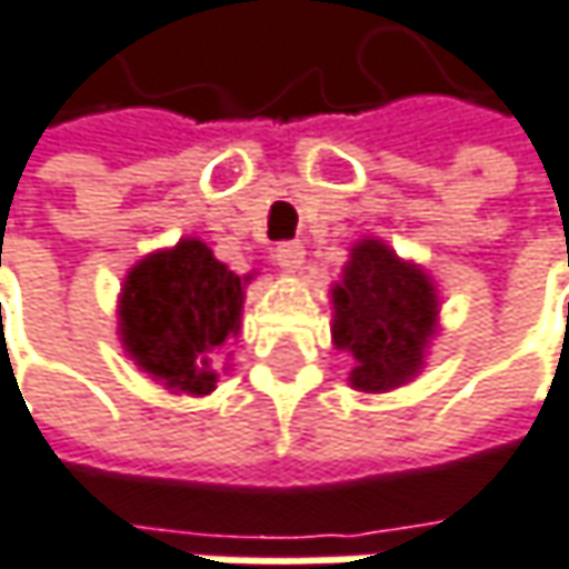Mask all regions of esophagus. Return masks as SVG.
I'll return each instance as SVG.
<instances>
[{
	"label": "esophagus",
	"mask_w": 569,
	"mask_h": 569,
	"mask_svg": "<svg viewBox=\"0 0 569 569\" xmlns=\"http://www.w3.org/2000/svg\"><path fill=\"white\" fill-rule=\"evenodd\" d=\"M273 260H277L283 270L296 273V270H302V263H306V247H302L299 240H283V243L273 247Z\"/></svg>",
	"instance_id": "1"
}]
</instances>
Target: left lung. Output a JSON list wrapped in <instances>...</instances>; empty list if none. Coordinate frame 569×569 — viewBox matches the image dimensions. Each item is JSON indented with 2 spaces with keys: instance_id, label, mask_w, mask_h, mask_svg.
I'll list each match as a JSON object with an SVG mask.
<instances>
[{
  "instance_id": "1",
  "label": "left lung",
  "mask_w": 569,
  "mask_h": 569,
  "mask_svg": "<svg viewBox=\"0 0 569 569\" xmlns=\"http://www.w3.org/2000/svg\"><path fill=\"white\" fill-rule=\"evenodd\" d=\"M332 341L355 358L351 388L368 393L407 385L437 336V286L417 267L400 260L381 240H358L332 286Z\"/></svg>"
}]
</instances>
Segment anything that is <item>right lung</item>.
Instances as JSON below:
<instances>
[{
	"label": "right lung",
	"mask_w": 569,
	"mask_h": 569,
	"mask_svg": "<svg viewBox=\"0 0 569 569\" xmlns=\"http://www.w3.org/2000/svg\"><path fill=\"white\" fill-rule=\"evenodd\" d=\"M247 280L194 237L142 257L120 292L127 355L169 390L211 393L218 381L211 361L240 332Z\"/></svg>",
	"instance_id": "obj_1"
}]
</instances>
